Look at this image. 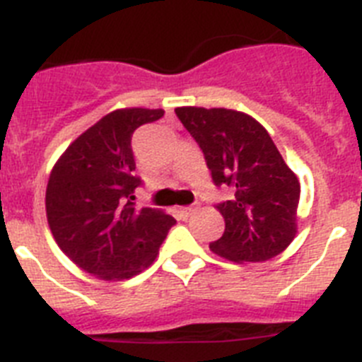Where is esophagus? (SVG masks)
<instances>
[{"label": "esophagus", "mask_w": 362, "mask_h": 362, "mask_svg": "<svg viewBox=\"0 0 362 362\" xmlns=\"http://www.w3.org/2000/svg\"><path fill=\"white\" fill-rule=\"evenodd\" d=\"M194 211H197V209H194L193 206H185V207H180V213H182V216H189V215H193Z\"/></svg>", "instance_id": "esophagus-1"}]
</instances>
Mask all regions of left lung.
I'll list each match as a JSON object with an SVG mask.
<instances>
[{
	"mask_svg": "<svg viewBox=\"0 0 362 362\" xmlns=\"http://www.w3.org/2000/svg\"><path fill=\"white\" fill-rule=\"evenodd\" d=\"M175 112L202 149L216 187L233 189L231 200L216 206L226 229L209 250L233 262H264L282 253L297 233L300 184L268 131L233 109Z\"/></svg>",
	"mask_w": 362,
	"mask_h": 362,
	"instance_id": "1",
	"label": "left lung"
}]
</instances>
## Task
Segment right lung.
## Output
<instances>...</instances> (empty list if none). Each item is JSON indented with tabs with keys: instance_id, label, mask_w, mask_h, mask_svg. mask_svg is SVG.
I'll use <instances>...</instances> for the list:
<instances>
[{
	"instance_id": "obj_1",
	"label": "right lung",
	"mask_w": 362,
	"mask_h": 362,
	"mask_svg": "<svg viewBox=\"0 0 362 362\" xmlns=\"http://www.w3.org/2000/svg\"><path fill=\"white\" fill-rule=\"evenodd\" d=\"M162 109H118L96 122L59 156L49 177L45 207L56 244L78 268L103 281L136 275L156 259L177 220L138 207L131 138L160 120Z\"/></svg>"
}]
</instances>
